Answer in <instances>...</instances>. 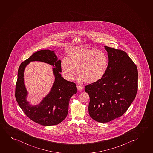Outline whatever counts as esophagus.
Returning <instances> with one entry per match:
<instances>
[{"label": "esophagus", "instance_id": "esophagus-1", "mask_svg": "<svg viewBox=\"0 0 153 153\" xmlns=\"http://www.w3.org/2000/svg\"><path fill=\"white\" fill-rule=\"evenodd\" d=\"M77 88L78 90L79 91H83L84 90V88H83V86H80V85H77Z\"/></svg>", "mask_w": 153, "mask_h": 153}]
</instances>
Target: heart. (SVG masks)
Here are the masks:
<instances>
[{
    "label": "heart",
    "instance_id": "b5f03b06",
    "mask_svg": "<svg viewBox=\"0 0 153 153\" xmlns=\"http://www.w3.org/2000/svg\"><path fill=\"white\" fill-rule=\"evenodd\" d=\"M109 61L105 53L95 48H76L71 49L67 59H63L60 68L63 77L67 80L74 79L76 69L79 81L93 83L102 78L108 70Z\"/></svg>",
    "mask_w": 153,
    "mask_h": 153
}]
</instances>
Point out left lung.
<instances>
[{"mask_svg":"<svg viewBox=\"0 0 153 153\" xmlns=\"http://www.w3.org/2000/svg\"><path fill=\"white\" fill-rule=\"evenodd\" d=\"M109 65L103 77L86 86L90 97L88 113L93 120L107 123L128 110L138 91L137 66L123 51L105 46Z\"/></svg>","mask_w":153,"mask_h":153,"instance_id":"left-lung-1","label":"left lung"}]
</instances>
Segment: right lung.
I'll list each match as a JSON object with an SVG mask.
<instances>
[{"label": "right lung", "instance_id": "1", "mask_svg": "<svg viewBox=\"0 0 153 153\" xmlns=\"http://www.w3.org/2000/svg\"><path fill=\"white\" fill-rule=\"evenodd\" d=\"M33 61H40L52 65L55 79L50 92L36 105L27 100L28 92L24 82L25 67ZM60 60L55 51L43 50L33 53L21 63L18 72L15 98L23 111L30 120L44 126L57 125L65 119L68 112L70 98L77 93L75 84L65 80L61 73Z\"/></svg>", "mask_w": 153, "mask_h": 153}]
</instances>
